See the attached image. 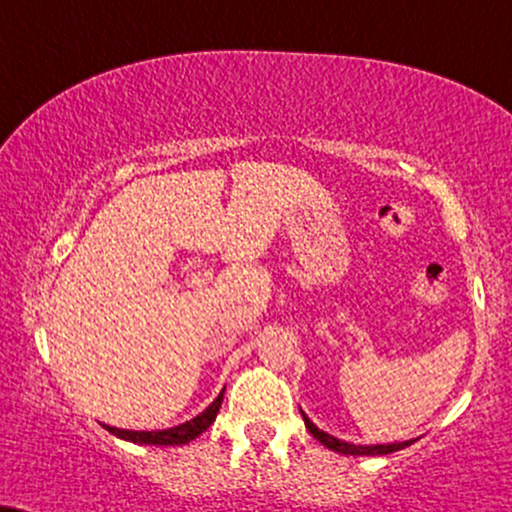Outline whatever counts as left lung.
<instances>
[{"label": "left lung", "instance_id": "8db88e82", "mask_svg": "<svg viewBox=\"0 0 512 512\" xmlns=\"http://www.w3.org/2000/svg\"><path fill=\"white\" fill-rule=\"evenodd\" d=\"M302 418H304V425H307V430L312 432V435L319 439L323 446H328L331 451H338V454H345V456H385V454H392V451H401V449H406L409 444H413V439H409V442L375 444V446L347 444V442H340V439H335L333 435H328V432L316 428V425L307 416H304V413H302Z\"/></svg>", "mask_w": 512, "mask_h": 512}]
</instances>
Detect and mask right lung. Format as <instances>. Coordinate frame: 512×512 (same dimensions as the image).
I'll return each mask as SVG.
<instances>
[{
    "label": "right lung",
    "mask_w": 512,
    "mask_h": 512,
    "mask_svg": "<svg viewBox=\"0 0 512 512\" xmlns=\"http://www.w3.org/2000/svg\"><path fill=\"white\" fill-rule=\"evenodd\" d=\"M222 399H224V392L219 394V397H217L215 401H212L208 409L200 413V416H196L193 420H186V423H181V425H177V428H170V430L134 432V430L108 428V425H103V428H106L108 432H113L115 437L127 439V442H134V444H155V446H179V444H189L191 439H196L198 435H203V432L208 430L212 423H215L219 406H222Z\"/></svg>",
    "instance_id": "1"
}]
</instances>
